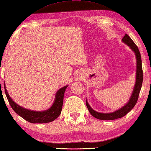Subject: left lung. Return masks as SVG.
<instances>
[{
	"mask_svg": "<svg viewBox=\"0 0 151 151\" xmlns=\"http://www.w3.org/2000/svg\"><path fill=\"white\" fill-rule=\"evenodd\" d=\"M122 41L124 43L127 45V46L132 49L133 52L135 53L136 62H137V65H136L135 83L134 85V87H133L132 95H131L128 102H127L124 106L120 108V109L116 110L114 112L110 113H101L96 112V111L93 110L92 108L90 106V105L86 100L87 107L88 110H89V112L91 113V114L93 117L96 118V119H99V120H112L123 117V116L126 115L135 106V104L137 103V101L138 100L139 95L141 89L143 78L141 54L138 49V47L136 46L134 42L132 41V39L130 38V37L127 35V34H126L124 37L122 38Z\"/></svg>",
	"mask_w": 151,
	"mask_h": 151,
	"instance_id": "left-lung-1",
	"label": "left lung"
}]
</instances>
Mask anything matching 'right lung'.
<instances>
[{
	"mask_svg": "<svg viewBox=\"0 0 151 151\" xmlns=\"http://www.w3.org/2000/svg\"><path fill=\"white\" fill-rule=\"evenodd\" d=\"M4 85V91L6 95L9 102L10 105L12 107L13 110L17 114L20 116L27 122L32 124H45L49 123L56 120L60 116L62 111V105H63L64 95L65 91L68 87V85H66L62 87L57 91L56 93L55 99L49 109H47L43 111H35L29 109H26L25 108L19 106L14 102L12 98L10 97L8 94L6 88Z\"/></svg>",
	"mask_w": 151,
	"mask_h": 151,
	"instance_id": "1",
	"label": "right lung"
}]
</instances>
